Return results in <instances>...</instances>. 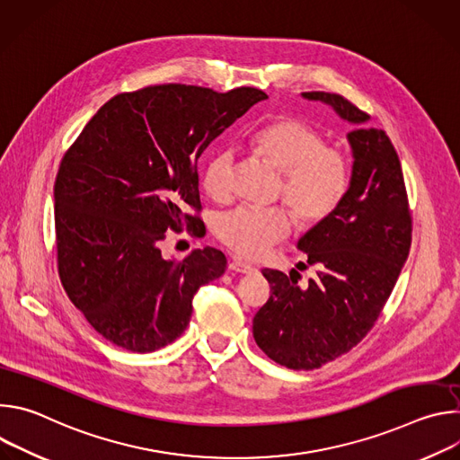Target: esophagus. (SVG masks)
Segmentation results:
<instances>
[{"label":"esophagus","instance_id":"34e87169","mask_svg":"<svg viewBox=\"0 0 460 460\" xmlns=\"http://www.w3.org/2000/svg\"><path fill=\"white\" fill-rule=\"evenodd\" d=\"M229 270L231 271H236V273H251L254 268L251 264H247V261L243 260H238V258H233L229 261Z\"/></svg>","mask_w":460,"mask_h":460}]
</instances>
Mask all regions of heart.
<instances>
[{
    "label": "heart",
    "instance_id": "obj_1",
    "mask_svg": "<svg viewBox=\"0 0 460 460\" xmlns=\"http://www.w3.org/2000/svg\"><path fill=\"white\" fill-rule=\"evenodd\" d=\"M252 151L280 171L279 194L298 222L314 226L342 206L351 185L348 155L327 146L320 130L300 118H277L251 137ZM234 153L217 149L204 169V187L215 202H227L233 194ZM291 231V213L284 206H238L218 218L220 240L243 258H258Z\"/></svg>",
    "mask_w": 460,
    "mask_h": 460
}]
</instances>
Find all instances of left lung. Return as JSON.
<instances>
[{
    "label": "left lung",
    "instance_id": "obj_1",
    "mask_svg": "<svg viewBox=\"0 0 460 460\" xmlns=\"http://www.w3.org/2000/svg\"><path fill=\"white\" fill-rule=\"evenodd\" d=\"M355 123L351 185L333 217L300 242L316 277L264 270L271 296L252 318V337L271 360L289 369H318L351 351L380 316L411 247V211L399 155L369 114L335 93H302ZM298 275L296 271H293ZM300 277V275H298Z\"/></svg>",
    "mask_w": 460,
    "mask_h": 460
}]
</instances>
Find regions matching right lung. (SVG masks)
<instances>
[{
    "label": "right lung",
    "mask_w": 460,
    "mask_h": 460,
    "mask_svg": "<svg viewBox=\"0 0 460 460\" xmlns=\"http://www.w3.org/2000/svg\"><path fill=\"white\" fill-rule=\"evenodd\" d=\"M268 94L149 85L111 98L61 158L54 181L58 273L109 342L151 353L187 327L192 296L222 277L215 247L165 260L167 231H202L199 158ZM194 210V214L190 211Z\"/></svg>",
    "instance_id": "obj_1"
}]
</instances>
